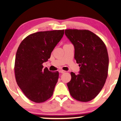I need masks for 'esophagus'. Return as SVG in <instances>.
Wrapping results in <instances>:
<instances>
[{"mask_svg":"<svg viewBox=\"0 0 121 121\" xmlns=\"http://www.w3.org/2000/svg\"><path fill=\"white\" fill-rule=\"evenodd\" d=\"M59 72L61 73H64L66 72V71H64V70H60V71H59Z\"/></svg>","mask_w":121,"mask_h":121,"instance_id":"obj_1","label":"esophagus"}]
</instances>
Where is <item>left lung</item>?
Masks as SVG:
<instances>
[{"label":"left lung","mask_w":121,"mask_h":121,"mask_svg":"<svg viewBox=\"0 0 121 121\" xmlns=\"http://www.w3.org/2000/svg\"><path fill=\"white\" fill-rule=\"evenodd\" d=\"M65 35L74 47V59L80 66L79 73L71 72L67 83L69 93L77 101L94 99L104 86L108 75V55L105 43L93 32L86 30L67 29Z\"/></svg>","instance_id":"8db88e82"}]
</instances>
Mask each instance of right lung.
Here are the masks:
<instances>
[{"mask_svg":"<svg viewBox=\"0 0 121 121\" xmlns=\"http://www.w3.org/2000/svg\"><path fill=\"white\" fill-rule=\"evenodd\" d=\"M64 34V30L32 33L18 48L14 66L15 79L25 96L35 103H43L53 94L59 72L44 69L43 63L50 58Z\"/></svg>","mask_w":121,"mask_h":121,"instance_id":"1","label":"right lung"}]
</instances>
